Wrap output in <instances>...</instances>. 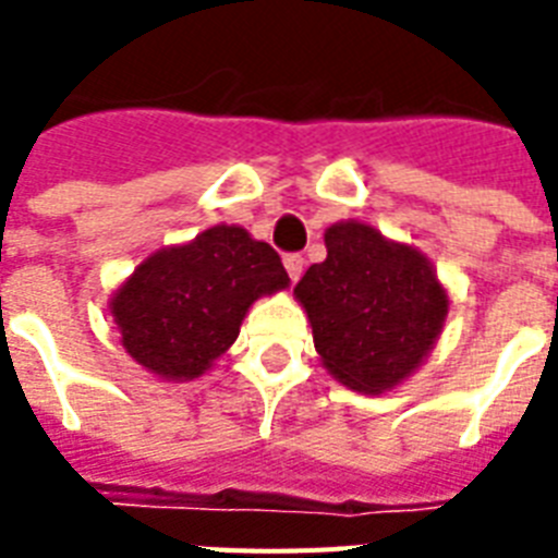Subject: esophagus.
Listing matches in <instances>:
<instances>
[{"instance_id": "esophagus-1", "label": "esophagus", "mask_w": 558, "mask_h": 558, "mask_svg": "<svg viewBox=\"0 0 558 558\" xmlns=\"http://www.w3.org/2000/svg\"><path fill=\"white\" fill-rule=\"evenodd\" d=\"M283 266H287L289 278L298 280L301 278V271H304V257H301V254H287V257H283Z\"/></svg>"}]
</instances>
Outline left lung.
Masks as SVG:
<instances>
[{
  "instance_id": "8db88e82",
  "label": "left lung",
  "mask_w": 558,
  "mask_h": 558,
  "mask_svg": "<svg viewBox=\"0 0 558 558\" xmlns=\"http://www.w3.org/2000/svg\"><path fill=\"white\" fill-rule=\"evenodd\" d=\"M324 245L295 287L322 365L359 393L393 390L440 339L449 292L420 248L359 219L332 222Z\"/></svg>"
}]
</instances>
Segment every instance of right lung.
<instances>
[{"label": "right lung", "instance_id": "right-lung-1", "mask_svg": "<svg viewBox=\"0 0 558 558\" xmlns=\"http://www.w3.org/2000/svg\"><path fill=\"white\" fill-rule=\"evenodd\" d=\"M289 287L278 252L240 226H210L144 257L109 298L130 356L168 381L214 367L240 336L252 304Z\"/></svg>", "mask_w": 558, "mask_h": 558}]
</instances>
